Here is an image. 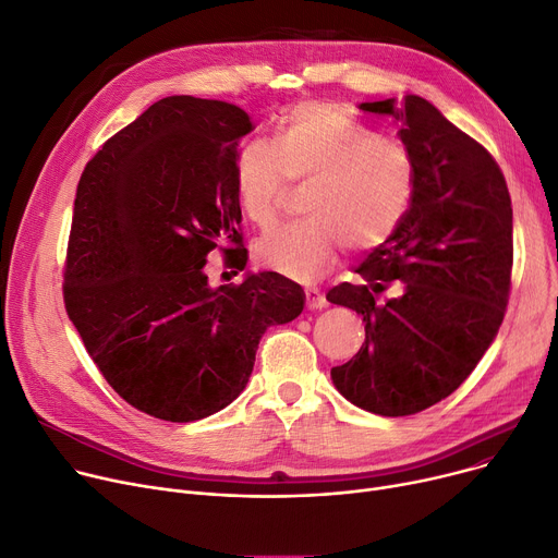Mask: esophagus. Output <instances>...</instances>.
<instances>
[{"instance_id":"34e87169","label":"esophagus","mask_w":558,"mask_h":558,"mask_svg":"<svg viewBox=\"0 0 558 558\" xmlns=\"http://www.w3.org/2000/svg\"><path fill=\"white\" fill-rule=\"evenodd\" d=\"M306 308L308 311H322L326 308V298L317 288H306Z\"/></svg>"}]
</instances>
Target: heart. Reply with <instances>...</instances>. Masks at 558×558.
I'll return each instance as SVG.
<instances>
[{"label":"heart","mask_w":558,"mask_h":558,"mask_svg":"<svg viewBox=\"0 0 558 558\" xmlns=\"http://www.w3.org/2000/svg\"><path fill=\"white\" fill-rule=\"evenodd\" d=\"M243 214L268 227L290 182L311 184L306 220L270 229L254 243L258 266L311 283L329 272L338 252H369L395 236L405 220L416 173L408 148L380 140L333 104L308 101L288 112L275 142L247 140L234 163Z\"/></svg>","instance_id":"obj_1"}]
</instances>
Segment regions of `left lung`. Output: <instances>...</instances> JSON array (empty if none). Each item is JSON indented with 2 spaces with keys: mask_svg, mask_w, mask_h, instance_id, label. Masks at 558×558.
I'll list each match as a JSON object with an SVG mask.
<instances>
[{
  "mask_svg": "<svg viewBox=\"0 0 558 558\" xmlns=\"http://www.w3.org/2000/svg\"><path fill=\"white\" fill-rule=\"evenodd\" d=\"M399 125L414 173L412 207L387 243L326 300L363 315L365 342L331 378L353 405L408 416L439 403L477 367L505 319L513 211L490 153L430 101L360 104ZM397 287L385 303L379 292Z\"/></svg>",
  "mask_w": 558,
  "mask_h": 558,
  "instance_id": "1",
  "label": "left lung"
}]
</instances>
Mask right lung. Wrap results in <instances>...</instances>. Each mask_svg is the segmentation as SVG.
I'll return each instance as SVG.
<instances>
[{
    "instance_id": "1",
    "label": "right lung",
    "mask_w": 558,
    "mask_h": 558,
    "mask_svg": "<svg viewBox=\"0 0 558 558\" xmlns=\"http://www.w3.org/2000/svg\"><path fill=\"white\" fill-rule=\"evenodd\" d=\"M245 110L167 96L98 150L81 175L64 264V308L117 395L189 423L245 389L260 336L304 311V290L277 275L211 288L216 247L243 270L247 250L234 182Z\"/></svg>"
}]
</instances>
